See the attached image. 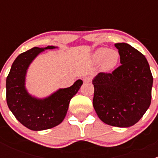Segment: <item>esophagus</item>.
Segmentation results:
<instances>
[{
    "label": "esophagus",
    "mask_w": 158,
    "mask_h": 158,
    "mask_svg": "<svg viewBox=\"0 0 158 158\" xmlns=\"http://www.w3.org/2000/svg\"><path fill=\"white\" fill-rule=\"evenodd\" d=\"M83 81L85 82H89L92 81V76H86L83 78Z\"/></svg>",
    "instance_id": "34e87169"
}]
</instances>
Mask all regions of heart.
I'll list each match as a JSON object with an SVG mask.
<instances>
[{
  "instance_id": "obj_1",
  "label": "heart",
  "mask_w": 158,
  "mask_h": 158,
  "mask_svg": "<svg viewBox=\"0 0 158 158\" xmlns=\"http://www.w3.org/2000/svg\"><path fill=\"white\" fill-rule=\"evenodd\" d=\"M120 60L119 52L115 49H110L106 47H101L92 54L94 63H99L102 62L101 67L104 72H109L117 66Z\"/></svg>"
}]
</instances>
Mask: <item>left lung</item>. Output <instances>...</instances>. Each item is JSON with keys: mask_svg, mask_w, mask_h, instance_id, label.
Segmentation results:
<instances>
[{"mask_svg": "<svg viewBox=\"0 0 158 158\" xmlns=\"http://www.w3.org/2000/svg\"><path fill=\"white\" fill-rule=\"evenodd\" d=\"M114 46L122 65L94 78L93 107L104 123L128 128L142 118L151 105L153 76L141 52L125 43Z\"/></svg>", "mask_w": 158, "mask_h": 158, "instance_id": "1", "label": "left lung"}]
</instances>
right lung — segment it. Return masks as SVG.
I'll use <instances>...</instances> for the list:
<instances>
[{
    "label": "right lung",
    "mask_w": 158,
    "mask_h": 158,
    "mask_svg": "<svg viewBox=\"0 0 158 158\" xmlns=\"http://www.w3.org/2000/svg\"><path fill=\"white\" fill-rule=\"evenodd\" d=\"M53 46L33 48L20 54L13 63L6 80V98L9 109L23 125L33 131H42L60 125L64 119L71 98L78 92L82 81L78 79L72 86L60 89L43 99L31 96L25 88V76L36 56Z\"/></svg>",
    "instance_id": "obj_1"
}]
</instances>
